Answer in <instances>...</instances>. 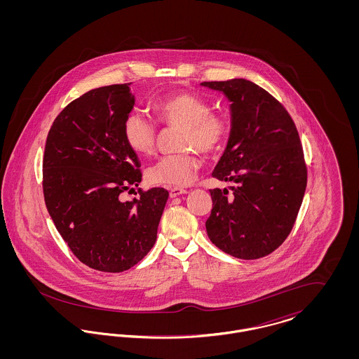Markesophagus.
<instances>
[{
  "label": "esophagus",
  "mask_w": 359,
  "mask_h": 359,
  "mask_svg": "<svg viewBox=\"0 0 359 359\" xmlns=\"http://www.w3.org/2000/svg\"><path fill=\"white\" fill-rule=\"evenodd\" d=\"M187 189H184V188L173 187L170 189V196H171V198H176V196L184 195V194H187Z\"/></svg>",
  "instance_id": "obj_1"
}]
</instances>
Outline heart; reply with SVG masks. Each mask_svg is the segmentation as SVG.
I'll list each match as a JSON object with an SVG mask.
<instances>
[{"label":"heart","mask_w":359,"mask_h":359,"mask_svg":"<svg viewBox=\"0 0 359 359\" xmlns=\"http://www.w3.org/2000/svg\"><path fill=\"white\" fill-rule=\"evenodd\" d=\"M154 117L157 123L180 128L176 149L179 154L158 158L147 171V179L152 184L165 187L188 186L199 168V160L194 151L201 154L218 152L230 132L227 117L211 110L205 98L179 91L154 102ZM123 141L137 154H151L156 145L154 123L137 113L129 114L122 126Z\"/></svg>","instance_id":"heart-1"}]
</instances>
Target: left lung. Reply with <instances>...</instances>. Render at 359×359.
<instances>
[{
    "label": "left lung",
    "instance_id": "left-lung-1",
    "mask_svg": "<svg viewBox=\"0 0 359 359\" xmlns=\"http://www.w3.org/2000/svg\"><path fill=\"white\" fill-rule=\"evenodd\" d=\"M201 85L231 102L230 137L212 176L233 186L210 189L207 236L230 256H268L290 236L307 187L296 125L281 103L250 81Z\"/></svg>",
    "mask_w": 359,
    "mask_h": 359
}]
</instances>
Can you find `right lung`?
Masks as SVG:
<instances>
[{
	"label": "right lung",
	"mask_w": 359,
	"mask_h": 359,
	"mask_svg": "<svg viewBox=\"0 0 359 359\" xmlns=\"http://www.w3.org/2000/svg\"><path fill=\"white\" fill-rule=\"evenodd\" d=\"M132 83L104 86L69 103L48 132L43 158L47 210L71 252L87 266L109 273L130 269L154 248L168 199L164 188L138 189L137 154L122 136L135 106Z\"/></svg>",
	"instance_id": "right-lung-1"
}]
</instances>
